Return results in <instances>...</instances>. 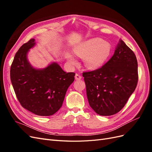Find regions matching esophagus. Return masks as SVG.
Instances as JSON below:
<instances>
[{"instance_id": "obj_1", "label": "esophagus", "mask_w": 152, "mask_h": 152, "mask_svg": "<svg viewBox=\"0 0 152 152\" xmlns=\"http://www.w3.org/2000/svg\"><path fill=\"white\" fill-rule=\"evenodd\" d=\"M75 79L77 80H81V79H82V77H81L80 75H79V74H77V73H76L75 76Z\"/></svg>"}]
</instances>
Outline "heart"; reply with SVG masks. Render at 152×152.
I'll list each match as a JSON object with an SVG mask.
<instances>
[{
  "instance_id": "b5f03b06",
  "label": "heart",
  "mask_w": 152,
  "mask_h": 152,
  "mask_svg": "<svg viewBox=\"0 0 152 152\" xmlns=\"http://www.w3.org/2000/svg\"><path fill=\"white\" fill-rule=\"evenodd\" d=\"M77 56L84 58V65L89 70H94L102 67L110 56L112 48L110 44L99 38L91 39L79 44L73 49ZM69 62L76 65L77 61L72 56Z\"/></svg>"
}]
</instances>
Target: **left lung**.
I'll return each mask as SVG.
<instances>
[{
	"label": "left lung",
	"mask_w": 152,
	"mask_h": 152,
	"mask_svg": "<svg viewBox=\"0 0 152 152\" xmlns=\"http://www.w3.org/2000/svg\"><path fill=\"white\" fill-rule=\"evenodd\" d=\"M90 107L99 115L120 112L136 89L138 73L134 52L120 40L113 56L97 70L84 72Z\"/></svg>",
	"instance_id": "8db88e82"
}]
</instances>
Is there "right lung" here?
Listing matches in <instances>:
<instances>
[{"label":"right lung","mask_w":152,"mask_h":152,"mask_svg":"<svg viewBox=\"0 0 152 152\" xmlns=\"http://www.w3.org/2000/svg\"><path fill=\"white\" fill-rule=\"evenodd\" d=\"M35 44L31 39L18 50L11 66V80L23 107L37 115L50 116L61 107L75 74L64 72L56 62L42 69L32 66L27 54Z\"/></svg>","instance_id":"right-lung-1"}]
</instances>
